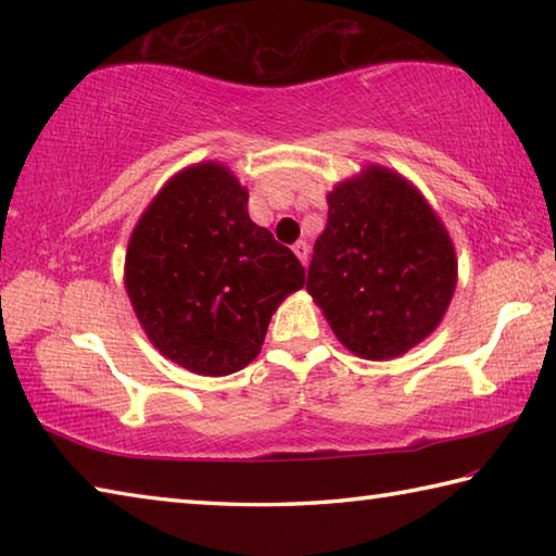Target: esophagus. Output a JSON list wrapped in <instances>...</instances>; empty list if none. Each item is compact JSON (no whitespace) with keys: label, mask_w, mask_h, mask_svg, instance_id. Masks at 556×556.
<instances>
[{"label":"esophagus","mask_w":556,"mask_h":556,"mask_svg":"<svg viewBox=\"0 0 556 556\" xmlns=\"http://www.w3.org/2000/svg\"><path fill=\"white\" fill-rule=\"evenodd\" d=\"M294 255L299 257L301 265H306V262H308V242L299 240V242L294 244Z\"/></svg>","instance_id":"1"}]
</instances>
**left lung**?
<instances>
[{"label": "left lung", "mask_w": 556, "mask_h": 556, "mask_svg": "<svg viewBox=\"0 0 556 556\" xmlns=\"http://www.w3.org/2000/svg\"><path fill=\"white\" fill-rule=\"evenodd\" d=\"M306 289L348 351L388 361L444 318L456 289L454 244L417 188L370 166L328 193Z\"/></svg>", "instance_id": "obj_1"}]
</instances>
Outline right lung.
<instances>
[{
  "instance_id": "right-lung-1",
  "label": "right lung",
  "mask_w": 556,
  "mask_h": 556,
  "mask_svg": "<svg viewBox=\"0 0 556 556\" xmlns=\"http://www.w3.org/2000/svg\"><path fill=\"white\" fill-rule=\"evenodd\" d=\"M304 281L294 252L250 220L248 191L220 164L176 174L137 223L125 260L149 341L213 378L255 361L271 314Z\"/></svg>"
}]
</instances>
